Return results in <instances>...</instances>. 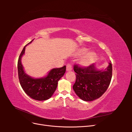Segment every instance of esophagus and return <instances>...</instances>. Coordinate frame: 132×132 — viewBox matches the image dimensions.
<instances>
[{"mask_svg": "<svg viewBox=\"0 0 132 132\" xmlns=\"http://www.w3.org/2000/svg\"><path fill=\"white\" fill-rule=\"evenodd\" d=\"M72 70V67H71V65L70 64H68L67 65V71H69Z\"/></svg>", "mask_w": 132, "mask_h": 132, "instance_id": "obj_1", "label": "esophagus"}]
</instances>
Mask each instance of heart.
<instances>
[{"mask_svg":"<svg viewBox=\"0 0 132 132\" xmlns=\"http://www.w3.org/2000/svg\"><path fill=\"white\" fill-rule=\"evenodd\" d=\"M87 51H88V50L85 48H82L79 49L78 51L77 54L78 55H82L86 53ZM96 57V54L93 52H90L87 53L84 55H83L80 59H79V62L81 67H87L91 65L95 61Z\"/></svg>","mask_w":132,"mask_h":132,"instance_id":"1","label":"heart"}]
</instances>
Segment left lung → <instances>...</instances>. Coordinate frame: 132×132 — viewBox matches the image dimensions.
<instances>
[{
  "label": "left lung",
  "mask_w": 132,
  "mask_h": 132,
  "mask_svg": "<svg viewBox=\"0 0 132 132\" xmlns=\"http://www.w3.org/2000/svg\"><path fill=\"white\" fill-rule=\"evenodd\" d=\"M76 81L73 88L82 100L92 101L100 97L109 87L112 75L111 62L105 69H98L95 64L87 68L75 65Z\"/></svg>",
  "instance_id": "8db88e82"
}]
</instances>
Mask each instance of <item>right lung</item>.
<instances>
[{
    "label": "right lung",
    "mask_w": 132,
    "mask_h": 132,
    "mask_svg": "<svg viewBox=\"0 0 132 132\" xmlns=\"http://www.w3.org/2000/svg\"><path fill=\"white\" fill-rule=\"evenodd\" d=\"M27 45L23 47L18 59V69L20 84L23 90L31 98L38 101L47 100L52 97L56 90L58 81L65 73L66 66L51 69L45 77L42 78L31 77L25 73L21 63V58L25 54V48Z\"/></svg>",
    "instance_id": "obj_1"
}]
</instances>
